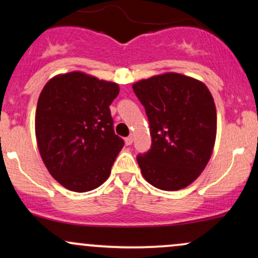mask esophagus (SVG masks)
<instances>
[{
  "label": "esophagus",
  "mask_w": 258,
  "mask_h": 258,
  "mask_svg": "<svg viewBox=\"0 0 258 258\" xmlns=\"http://www.w3.org/2000/svg\"><path fill=\"white\" fill-rule=\"evenodd\" d=\"M125 143H126V146H131V144L133 143V137H132V136H128V137L125 138Z\"/></svg>",
  "instance_id": "1"
}]
</instances>
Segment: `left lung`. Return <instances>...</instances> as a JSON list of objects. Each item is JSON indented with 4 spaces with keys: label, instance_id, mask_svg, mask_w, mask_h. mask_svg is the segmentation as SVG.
I'll return each instance as SVG.
<instances>
[{
    "label": "left lung",
    "instance_id": "obj_1",
    "mask_svg": "<svg viewBox=\"0 0 258 258\" xmlns=\"http://www.w3.org/2000/svg\"><path fill=\"white\" fill-rule=\"evenodd\" d=\"M146 109L152 136L138 154L142 174L162 190H178L199 177L211 158L217 115L203 82L176 73L153 76L132 86Z\"/></svg>",
    "mask_w": 258,
    "mask_h": 258
}]
</instances>
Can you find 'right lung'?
I'll list each match as a JSON object with an SVG mask.
<instances>
[{"instance_id":"1","label":"right lung","mask_w":258,"mask_h":258,"mask_svg":"<svg viewBox=\"0 0 258 258\" xmlns=\"http://www.w3.org/2000/svg\"><path fill=\"white\" fill-rule=\"evenodd\" d=\"M119 86L82 73L58 75L38 97V150L53 178L78 193L105 182L123 139L115 135L109 105Z\"/></svg>"}]
</instances>
